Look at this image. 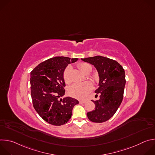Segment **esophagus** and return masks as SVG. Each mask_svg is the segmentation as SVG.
Masks as SVG:
<instances>
[{
  "label": "esophagus",
  "instance_id": "1",
  "mask_svg": "<svg viewBox=\"0 0 155 155\" xmlns=\"http://www.w3.org/2000/svg\"><path fill=\"white\" fill-rule=\"evenodd\" d=\"M85 102H86V101H80L79 102L80 104H84Z\"/></svg>",
  "mask_w": 155,
  "mask_h": 155
}]
</instances>
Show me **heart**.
Here are the masks:
<instances>
[{"label": "heart", "mask_w": 155, "mask_h": 155, "mask_svg": "<svg viewBox=\"0 0 155 155\" xmlns=\"http://www.w3.org/2000/svg\"><path fill=\"white\" fill-rule=\"evenodd\" d=\"M78 67L84 74L88 71L91 67L90 64L86 62H81L78 64ZM71 67L68 66L63 72V78L65 83L69 84L71 82ZM92 89V84L90 82L85 81L81 83H74L71 85L68 90V94L78 99H84Z\"/></svg>", "instance_id": "heart-1"}]
</instances>
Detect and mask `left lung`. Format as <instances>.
<instances>
[{
  "label": "left lung",
  "instance_id": "obj_1",
  "mask_svg": "<svg viewBox=\"0 0 155 155\" xmlns=\"http://www.w3.org/2000/svg\"><path fill=\"white\" fill-rule=\"evenodd\" d=\"M81 60L93 65L99 77V87L95 91L100 94L99 99L92 100L95 109L87 112V117L94 123L105 122L114 116L123 101L126 84L124 70L117 61L101 56Z\"/></svg>",
  "mask_w": 155,
  "mask_h": 155
}]
</instances>
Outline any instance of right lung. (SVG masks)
I'll return each instance as SVG.
<instances>
[{
    "label": "right lung",
    "instance_id": "right-lung-1",
    "mask_svg": "<svg viewBox=\"0 0 155 155\" xmlns=\"http://www.w3.org/2000/svg\"><path fill=\"white\" fill-rule=\"evenodd\" d=\"M78 58L57 56L39 64L31 72V93L34 108L43 120L61 126L71 119L74 107L79 102L72 97L59 99L65 94L63 72Z\"/></svg>",
    "mask_w": 155,
    "mask_h": 155
}]
</instances>
